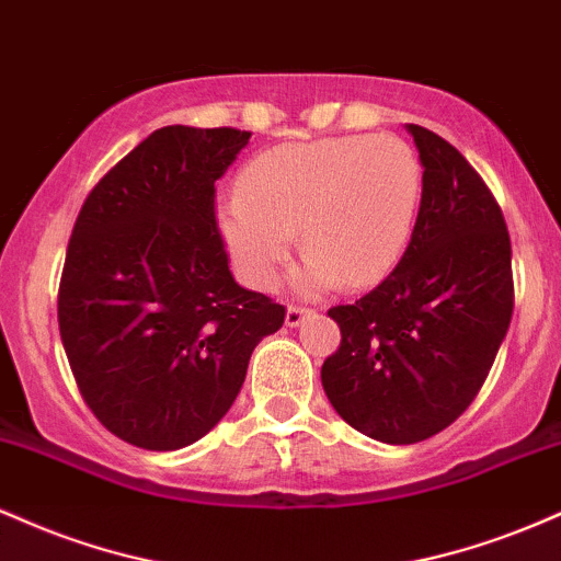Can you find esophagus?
<instances>
[{"label": "esophagus", "mask_w": 561, "mask_h": 561, "mask_svg": "<svg viewBox=\"0 0 561 561\" xmlns=\"http://www.w3.org/2000/svg\"><path fill=\"white\" fill-rule=\"evenodd\" d=\"M308 313H311V308H306V306H287V313H285L287 327L302 324V319H306Z\"/></svg>", "instance_id": "1"}]
</instances>
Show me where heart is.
Returning <instances> with one entry per match:
<instances>
[{
	"label": "heart",
	"mask_w": 561,
	"mask_h": 561,
	"mask_svg": "<svg viewBox=\"0 0 561 561\" xmlns=\"http://www.w3.org/2000/svg\"><path fill=\"white\" fill-rule=\"evenodd\" d=\"M422 163L390 134L295 141L261 152L240 192L218 205V227L242 279L272 287L293 253L308 250L293 285L302 295L345 279L362 287L396 266L414 231Z\"/></svg>",
	"instance_id": "obj_1"
}]
</instances>
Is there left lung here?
<instances>
[{"instance_id": "obj_1", "label": "left lung", "mask_w": 561, "mask_h": 561, "mask_svg": "<svg viewBox=\"0 0 561 561\" xmlns=\"http://www.w3.org/2000/svg\"><path fill=\"white\" fill-rule=\"evenodd\" d=\"M422 203L401 263L353 306H334L340 347L321 385L358 433L427 440L474 401L514 311L512 242L493 192L467 158L409 124Z\"/></svg>"}]
</instances>
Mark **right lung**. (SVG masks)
<instances>
[{
  "mask_svg": "<svg viewBox=\"0 0 561 561\" xmlns=\"http://www.w3.org/2000/svg\"><path fill=\"white\" fill-rule=\"evenodd\" d=\"M240 128L163 126L115 163L70 234L57 321L76 385L121 440L176 450L208 435L285 306L229 272L216 182Z\"/></svg>",
  "mask_w": 561,
  "mask_h": 561,
  "instance_id": "1",
  "label": "right lung"
}]
</instances>
